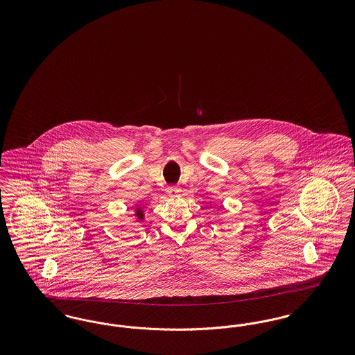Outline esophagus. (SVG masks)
I'll use <instances>...</instances> for the list:
<instances>
[{
	"mask_svg": "<svg viewBox=\"0 0 355 355\" xmlns=\"http://www.w3.org/2000/svg\"><path fill=\"white\" fill-rule=\"evenodd\" d=\"M180 191H181V189H178L177 186H169L166 189V193H168V196H170V197H175L177 194H180Z\"/></svg>",
	"mask_w": 355,
	"mask_h": 355,
	"instance_id": "obj_1",
	"label": "esophagus"
}]
</instances>
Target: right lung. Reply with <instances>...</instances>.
Segmentation results:
<instances>
[{
	"label": "right lung",
	"instance_id": "right-lung-1",
	"mask_svg": "<svg viewBox=\"0 0 355 355\" xmlns=\"http://www.w3.org/2000/svg\"><path fill=\"white\" fill-rule=\"evenodd\" d=\"M137 217L139 218V220H142L144 218V214H142V211H141V209H138L137 210Z\"/></svg>",
	"mask_w": 355,
	"mask_h": 355
}]
</instances>
